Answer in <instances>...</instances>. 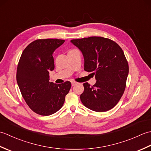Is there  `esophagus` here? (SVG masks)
Wrapping results in <instances>:
<instances>
[{
    "mask_svg": "<svg viewBox=\"0 0 151 151\" xmlns=\"http://www.w3.org/2000/svg\"><path fill=\"white\" fill-rule=\"evenodd\" d=\"M76 82H74V81H72V82H71V85H72V86H74L75 85H76Z\"/></svg>",
    "mask_w": 151,
    "mask_h": 151,
    "instance_id": "esophagus-1",
    "label": "esophagus"
}]
</instances>
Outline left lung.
Returning <instances> with one entry per match:
<instances>
[{
  "label": "left lung",
  "instance_id": "left-lung-1",
  "mask_svg": "<svg viewBox=\"0 0 151 151\" xmlns=\"http://www.w3.org/2000/svg\"><path fill=\"white\" fill-rule=\"evenodd\" d=\"M81 50L84 59V70L95 75L97 82L90 86L84 83L81 100L90 110L103 112L116 105L126 88L129 64L123 50L108 38L89 37L70 40Z\"/></svg>",
  "mask_w": 151,
  "mask_h": 151
}]
</instances>
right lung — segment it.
I'll return each instance as SVG.
<instances>
[{
	"label": "right lung",
	"mask_w": 151,
	"mask_h": 151,
	"mask_svg": "<svg viewBox=\"0 0 151 151\" xmlns=\"http://www.w3.org/2000/svg\"><path fill=\"white\" fill-rule=\"evenodd\" d=\"M65 42L63 40H37L22 52L17 69V84L22 97L32 110L41 115L56 113L65 101L71 84L49 82V71L54 69L52 54Z\"/></svg>",
	"instance_id": "1"
}]
</instances>
